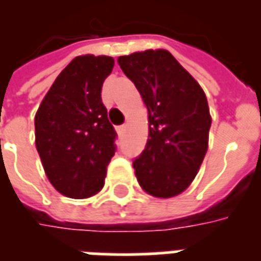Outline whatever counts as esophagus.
<instances>
[{"label": "esophagus", "mask_w": 261, "mask_h": 261, "mask_svg": "<svg viewBox=\"0 0 261 261\" xmlns=\"http://www.w3.org/2000/svg\"><path fill=\"white\" fill-rule=\"evenodd\" d=\"M125 128H127V125L125 124L120 125V127H117V133H119V134H124Z\"/></svg>", "instance_id": "obj_1"}]
</instances>
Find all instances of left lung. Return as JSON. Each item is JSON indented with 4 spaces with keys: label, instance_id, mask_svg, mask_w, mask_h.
Returning a JSON list of instances; mask_svg holds the SVG:
<instances>
[{
    "label": "left lung",
    "instance_id": "1",
    "mask_svg": "<svg viewBox=\"0 0 261 261\" xmlns=\"http://www.w3.org/2000/svg\"><path fill=\"white\" fill-rule=\"evenodd\" d=\"M148 110L147 147L133 162L137 180L158 198L192 185L208 149L211 114L207 96L190 72L164 48L117 59Z\"/></svg>",
    "mask_w": 261,
    "mask_h": 261
}]
</instances>
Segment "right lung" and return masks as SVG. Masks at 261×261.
<instances>
[{"label":"right lung","instance_id":"right-lung-1","mask_svg":"<svg viewBox=\"0 0 261 261\" xmlns=\"http://www.w3.org/2000/svg\"><path fill=\"white\" fill-rule=\"evenodd\" d=\"M109 56L75 57L43 97L35 116V142L53 187L69 198L102 190L114 155V131L100 92L113 71Z\"/></svg>","mask_w":261,"mask_h":261}]
</instances>
